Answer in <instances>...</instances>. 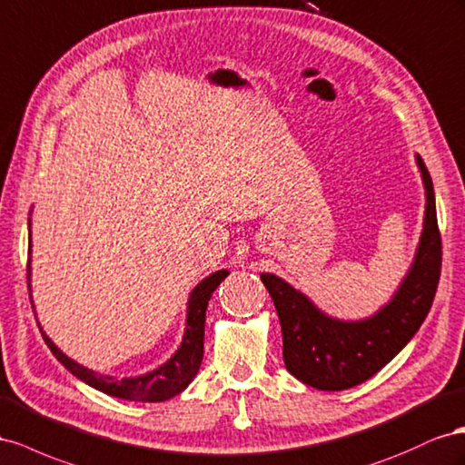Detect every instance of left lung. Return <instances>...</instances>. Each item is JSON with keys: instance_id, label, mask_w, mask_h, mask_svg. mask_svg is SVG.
Returning <instances> with one entry per match:
<instances>
[{"instance_id": "8db88e82", "label": "left lung", "mask_w": 465, "mask_h": 465, "mask_svg": "<svg viewBox=\"0 0 465 465\" xmlns=\"http://www.w3.org/2000/svg\"><path fill=\"white\" fill-rule=\"evenodd\" d=\"M417 165L427 193L419 249L401 286L376 315L362 322L333 320L282 278L261 274L281 320L286 370L315 390L341 391L372 378L413 339L430 312L442 267V240L432 179L420 155Z\"/></svg>"}]
</instances>
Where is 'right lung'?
I'll return each instance as SVG.
<instances>
[{"label":"right lung","instance_id":"1","mask_svg":"<svg viewBox=\"0 0 465 465\" xmlns=\"http://www.w3.org/2000/svg\"><path fill=\"white\" fill-rule=\"evenodd\" d=\"M29 225H31V220H29ZM228 274H230L228 271L212 272L191 292L189 308H187V331H184L179 351L171 356L163 366H159L157 370H152V372L138 378L116 380L113 376H101L97 372H93V370L77 364L72 361V358L65 356L56 344L46 337L43 329L41 333L52 354H54L75 378L89 383L91 388H95L113 397H121V400H130V401H148V403L165 401L187 388L193 381V378L196 376L198 368H201L203 354H204V322H206L208 300L212 296V292L218 288V284ZM26 281H29V290H31V247H29V264H26ZM31 303H33V298H31Z\"/></svg>","mask_w":465,"mask_h":465}]
</instances>
